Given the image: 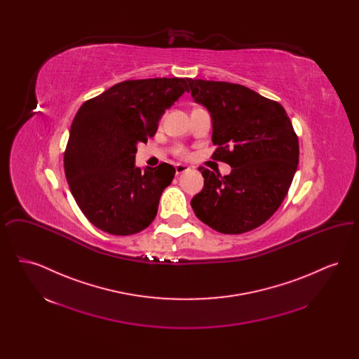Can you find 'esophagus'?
Segmentation results:
<instances>
[{"label":"esophagus","mask_w":359,"mask_h":359,"mask_svg":"<svg viewBox=\"0 0 359 359\" xmlns=\"http://www.w3.org/2000/svg\"><path fill=\"white\" fill-rule=\"evenodd\" d=\"M188 170L187 165H184V164H176L175 165V171H176V175H180V173H183V172H186Z\"/></svg>","instance_id":"esophagus-1"}]
</instances>
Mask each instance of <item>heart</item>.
Listing matches in <instances>:
<instances>
[{"label": "heart", "instance_id": "obj_1", "mask_svg": "<svg viewBox=\"0 0 359 359\" xmlns=\"http://www.w3.org/2000/svg\"><path fill=\"white\" fill-rule=\"evenodd\" d=\"M176 152H177V154H180V156H186V154H187L186 149L182 148V147H177V148H176Z\"/></svg>", "mask_w": 359, "mask_h": 359}]
</instances>
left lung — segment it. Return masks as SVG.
<instances>
[{
  "instance_id": "obj_1",
  "label": "left lung",
  "mask_w": 359,
  "mask_h": 359,
  "mask_svg": "<svg viewBox=\"0 0 359 359\" xmlns=\"http://www.w3.org/2000/svg\"><path fill=\"white\" fill-rule=\"evenodd\" d=\"M191 97L211 116L214 160L231 172L203 167L195 215L223 234H242L266 222L283 203L299 164V140L284 107L245 86L189 79Z\"/></svg>"
}]
</instances>
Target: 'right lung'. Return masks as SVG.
I'll return each instance as SVG.
<instances>
[{
	"instance_id": "obj_1",
	"label": "right lung",
	"mask_w": 359,
	"mask_h": 359,
	"mask_svg": "<svg viewBox=\"0 0 359 359\" xmlns=\"http://www.w3.org/2000/svg\"><path fill=\"white\" fill-rule=\"evenodd\" d=\"M188 78L125 81L86 101L69 129L65 172L71 194L95 227L130 236L154 222L175 168L136 167L137 144L154 136L158 121L186 91Z\"/></svg>"
}]
</instances>
